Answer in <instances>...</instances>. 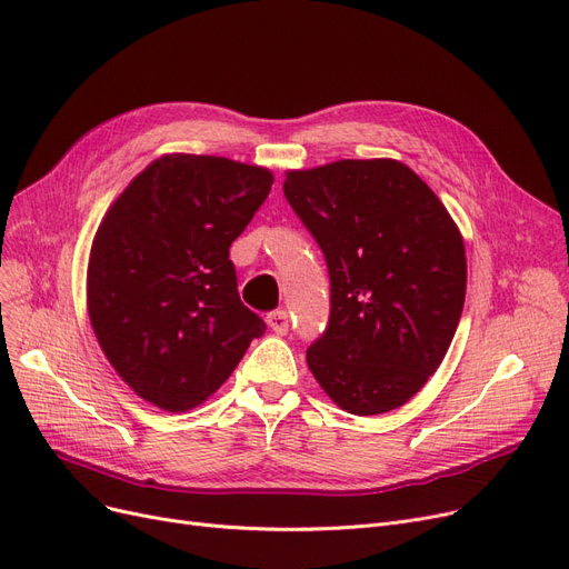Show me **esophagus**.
Returning <instances> with one entry per match:
<instances>
[{
  "instance_id": "1",
  "label": "esophagus",
  "mask_w": 569,
  "mask_h": 569,
  "mask_svg": "<svg viewBox=\"0 0 569 569\" xmlns=\"http://www.w3.org/2000/svg\"><path fill=\"white\" fill-rule=\"evenodd\" d=\"M288 325H290V320H288L286 311H272L267 316V327L279 337H283L288 332Z\"/></svg>"
}]
</instances>
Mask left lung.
<instances>
[{
  "label": "left lung",
  "instance_id": "1",
  "mask_svg": "<svg viewBox=\"0 0 569 569\" xmlns=\"http://www.w3.org/2000/svg\"><path fill=\"white\" fill-rule=\"evenodd\" d=\"M283 193L320 244L332 281L307 365L341 410L382 415L440 367L466 300V247L425 179L397 159L288 170Z\"/></svg>",
  "mask_w": 569,
  "mask_h": 569
}]
</instances>
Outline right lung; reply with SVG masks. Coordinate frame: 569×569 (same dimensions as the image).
<instances>
[{
    "label": "right lung",
    "mask_w": 569,
    "mask_h": 569,
    "mask_svg": "<svg viewBox=\"0 0 569 569\" xmlns=\"http://www.w3.org/2000/svg\"><path fill=\"white\" fill-rule=\"evenodd\" d=\"M272 184L262 166L174 152L108 207L87 262V313L108 362L147 403L198 408L264 335L237 295L230 244Z\"/></svg>",
    "instance_id": "obj_1"
}]
</instances>
